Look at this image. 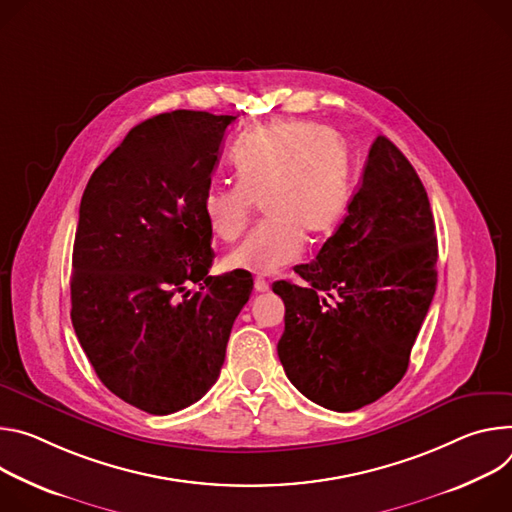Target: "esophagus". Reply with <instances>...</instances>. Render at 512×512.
Listing matches in <instances>:
<instances>
[{
	"instance_id": "esophagus-1",
	"label": "esophagus",
	"mask_w": 512,
	"mask_h": 512,
	"mask_svg": "<svg viewBox=\"0 0 512 512\" xmlns=\"http://www.w3.org/2000/svg\"><path fill=\"white\" fill-rule=\"evenodd\" d=\"M254 291L256 293H268L270 291V285L264 280V278H256L254 280Z\"/></svg>"
}]
</instances>
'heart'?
I'll use <instances>...</instances> for the list:
<instances>
[{"label":"heart","instance_id":"b5f03b06","mask_svg":"<svg viewBox=\"0 0 512 512\" xmlns=\"http://www.w3.org/2000/svg\"><path fill=\"white\" fill-rule=\"evenodd\" d=\"M236 185L213 187L203 197L209 232L234 242L254 203L266 221L223 258L227 270L274 274L293 264L311 238L329 234L348 205L346 148L329 128L311 122H276L252 132L232 154Z\"/></svg>","mask_w":512,"mask_h":512}]
</instances>
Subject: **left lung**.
<instances>
[{
  "label": "left lung",
  "instance_id": "8db88e82",
  "mask_svg": "<svg viewBox=\"0 0 512 512\" xmlns=\"http://www.w3.org/2000/svg\"><path fill=\"white\" fill-rule=\"evenodd\" d=\"M427 191L388 138L368 152L348 215L311 264L305 287L276 280L285 301L278 358L313 403L348 413L378 401L409 368L437 285Z\"/></svg>",
  "mask_w": 512,
  "mask_h": 512
}]
</instances>
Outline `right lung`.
I'll return each mask as SVG.
<instances>
[{
	"mask_svg": "<svg viewBox=\"0 0 512 512\" xmlns=\"http://www.w3.org/2000/svg\"><path fill=\"white\" fill-rule=\"evenodd\" d=\"M234 120L177 109L138 124L81 199L73 327L99 380L150 415L177 413L215 384L254 287L248 272L209 276L201 205Z\"/></svg>",
	"mask_w": 512,
	"mask_h": 512,
	"instance_id": "add662e5",
	"label": "right lung"
}]
</instances>
